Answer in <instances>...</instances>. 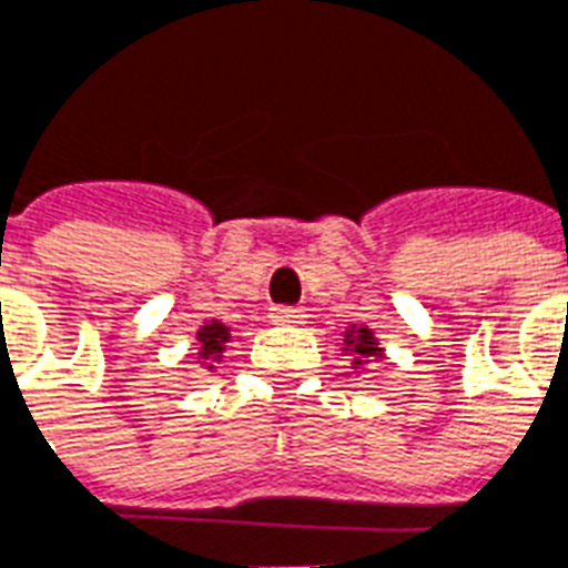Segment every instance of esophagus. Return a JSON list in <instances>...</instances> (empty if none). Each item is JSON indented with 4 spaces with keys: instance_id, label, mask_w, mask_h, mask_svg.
<instances>
[{
    "instance_id": "34e87169",
    "label": "esophagus",
    "mask_w": 568,
    "mask_h": 568,
    "mask_svg": "<svg viewBox=\"0 0 568 568\" xmlns=\"http://www.w3.org/2000/svg\"><path fill=\"white\" fill-rule=\"evenodd\" d=\"M272 323L275 325H302L305 314L298 307H272Z\"/></svg>"
}]
</instances>
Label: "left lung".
Here are the masks:
<instances>
[{
    "mask_svg": "<svg viewBox=\"0 0 568 568\" xmlns=\"http://www.w3.org/2000/svg\"><path fill=\"white\" fill-rule=\"evenodd\" d=\"M341 355L349 358L346 371L362 373L367 364H379L385 358V346L367 325H349L346 332H341Z\"/></svg>",
    "mask_w": 568,
    "mask_h": 568,
    "instance_id": "obj_1",
    "label": "left lung"
}]
</instances>
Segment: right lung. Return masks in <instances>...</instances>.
I'll return each mask as SVG.
<instances>
[{
    "instance_id": "1",
    "label": "right lung",
    "mask_w": 568,
    "mask_h": 568,
    "mask_svg": "<svg viewBox=\"0 0 568 568\" xmlns=\"http://www.w3.org/2000/svg\"><path fill=\"white\" fill-rule=\"evenodd\" d=\"M231 344V325L219 323V320H206L195 332L197 346V364L204 371H215V364L224 358V349Z\"/></svg>"
}]
</instances>
